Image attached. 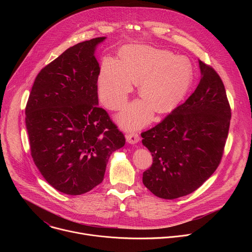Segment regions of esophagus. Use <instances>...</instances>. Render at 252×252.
Masks as SVG:
<instances>
[{"mask_svg":"<svg viewBox=\"0 0 252 252\" xmlns=\"http://www.w3.org/2000/svg\"><path fill=\"white\" fill-rule=\"evenodd\" d=\"M126 141L128 143H131V145H134V143H137L139 141V135L137 132H128L126 135Z\"/></svg>","mask_w":252,"mask_h":252,"instance_id":"1","label":"esophagus"}]
</instances>
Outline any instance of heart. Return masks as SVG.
<instances>
[{"label":"heart","mask_w":252,"mask_h":252,"mask_svg":"<svg viewBox=\"0 0 252 252\" xmlns=\"http://www.w3.org/2000/svg\"><path fill=\"white\" fill-rule=\"evenodd\" d=\"M192 79L191 65L183 57H173L165 50L151 46H126L121 51V62L103 61L98 89L103 103L120 109L132 92L133 83L145 100L129 103L119 117L126 128H138L158 114L167 113L188 92Z\"/></svg>","instance_id":"heart-1"}]
</instances>
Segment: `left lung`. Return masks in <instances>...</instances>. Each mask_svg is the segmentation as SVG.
<instances>
[{
  "label": "left lung",
  "mask_w": 252,
  "mask_h": 252,
  "mask_svg": "<svg viewBox=\"0 0 252 252\" xmlns=\"http://www.w3.org/2000/svg\"><path fill=\"white\" fill-rule=\"evenodd\" d=\"M201 79L192 94L153 128L141 132L153 156L142 183L155 195H188L217 170L228 135L231 110L224 85L199 61Z\"/></svg>",
  "instance_id": "8db88e82"
}]
</instances>
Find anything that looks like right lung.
Wrapping results in <instances>:
<instances>
[{"mask_svg":"<svg viewBox=\"0 0 252 252\" xmlns=\"http://www.w3.org/2000/svg\"><path fill=\"white\" fill-rule=\"evenodd\" d=\"M105 37L68 48L41 69L27 105L31 155L57 190L80 195L99 185L124 133L98 107L96 46Z\"/></svg>","mask_w":252,"mask_h":252,"instance_id":"obj_1","label":"right lung"}]
</instances>
